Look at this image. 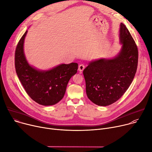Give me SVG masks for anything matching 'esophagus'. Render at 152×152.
<instances>
[{"instance_id":"obj_1","label":"esophagus","mask_w":152,"mask_h":152,"mask_svg":"<svg viewBox=\"0 0 152 152\" xmlns=\"http://www.w3.org/2000/svg\"><path fill=\"white\" fill-rule=\"evenodd\" d=\"M84 68H85V65H83V64H80V65H79L78 70H79V72H82V71H83V70H84Z\"/></svg>"}]
</instances>
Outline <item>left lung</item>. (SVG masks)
Returning a JSON list of instances; mask_svg holds the SVG:
<instances>
[{"label": "left lung", "mask_w": 152, "mask_h": 152, "mask_svg": "<svg viewBox=\"0 0 152 152\" xmlns=\"http://www.w3.org/2000/svg\"><path fill=\"white\" fill-rule=\"evenodd\" d=\"M121 52L112 59L91 62L84 69L86 93L88 99L100 106L116 102L125 93L135 76L138 50L126 25H120Z\"/></svg>", "instance_id": "left-lung-1"}]
</instances>
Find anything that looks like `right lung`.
Masks as SVG:
<instances>
[{"mask_svg":"<svg viewBox=\"0 0 152 152\" xmlns=\"http://www.w3.org/2000/svg\"><path fill=\"white\" fill-rule=\"evenodd\" d=\"M27 30L22 36L15 51V64L18 76L25 91L36 102L52 105L64 97L68 82L77 73L78 64H61L48 71H39L27 62L23 42Z\"/></svg>","mask_w":152,"mask_h":152,"instance_id":"add662e5","label":"right lung"}]
</instances>
